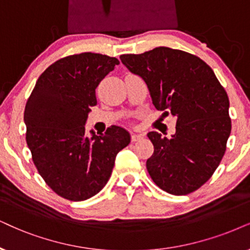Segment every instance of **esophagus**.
<instances>
[{"label": "esophagus", "mask_w": 250, "mask_h": 250, "mask_svg": "<svg viewBox=\"0 0 250 250\" xmlns=\"http://www.w3.org/2000/svg\"><path fill=\"white\" fill-rule=\"evenodd\" d=\"M143 137H144L143 134H135V132H132V134H131V141H132V142L140 141V140H142V138H143Z\"/></svg>", "instance_id": "34e87169"}]
</instances>
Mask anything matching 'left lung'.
Listing matches in <instances>:
<instances>
[{
  "instance_id": "8db88e82",
  "label": "left lung",
  "mask_w": 250,
  "mask_h": 250,
  "mask_svg": "<svg viewBox=\"0 0 250 250\" xmlns=\"http://www.w3.org/2000/svg\"><path fill=\"white\" fill-rule=\"evenodd\" d=\"M141 76L154 107L176 119L172 138L150 131L153 154L146 168L153 182L172 195H187L209 180L222 162L230 134L229 100L212 69L183 50L157 47L120 56Z\"/></svg>"
}]
</instances>
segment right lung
Wrapping results in <instances>:
<instances>
[{"label":"right lung","instance_id":"add662e5","mask_svg":"<svg viewBox=\"0 0 250 250\" xmlns=\"http://www.w3.org/2000/svg\"><path fill=\"white\" fill-rule=\"evenodd\" d=\"M120 64L116 58L82 53L60 59L38 78L24 112L26 143L41 178L69 201H85L105 187L129 132L112 125L87 137L85 122L96 88Z\"/></svg>","mask_w":250,"mask_h":250}]
</instances>
